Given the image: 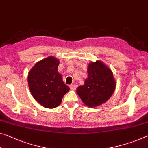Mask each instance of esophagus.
<instances>
[{
    "label": "esophagus",
    "instance_id": "34e87169",
    "mask_svg": "<svg viewBox=\"0 0 148 148\" xmlns=\"http://www.w3.org/2000/svg\"><path fill=\"white\" fill-rule=\"evenodd\" d=\"M69 87H70V89H71V90H75L77 88V85H71L69 86Z\"/></svg>",
    "mask_w": 148,
    "mask_h": 148
}]
</instances>
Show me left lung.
<instances>
[{
    "label": "left lung",
    "mask_w": 148,
    "mask_h": 148,
    "mask_svg": "<svg viewBox=\"0 0 148 148\" xmlns=\"http://www.w3.org/2000/svg\"><path fill=\"white\" fill-rule=\"evenodd\" d=\"M88 78L77 88V93L88 107H96L108 101L114 92L116 81L112 71L102 61L90 62L87 67Z\"/></svg>",
    "instance_id": "left-lung-1"
}]
</instances>
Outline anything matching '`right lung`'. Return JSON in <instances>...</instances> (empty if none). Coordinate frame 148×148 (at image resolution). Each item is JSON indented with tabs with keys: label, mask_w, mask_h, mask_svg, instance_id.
<instances>
[{
	"label": "right lung",
	"mask_w": 148,
	"mask_h": 148,
	"mask_svg": "<svg viewBox=\"0 0 148 148\" xmlns=\"http://www.w3.org/2000/svg\"><path fill=\"white\" fill-rule=\"evenodd\" d=\"M58 59L49 56L38 61L28 73V83L31 94L45 108H54L62 101L69 87L63 83L58 72Z\"/></svg>",
	"instance_id": "obj_1"
}]
</instances>
